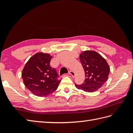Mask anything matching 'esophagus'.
Masks as SVG:
<instances>
[{
	"label": "esophagus",
	"mask_w": 133,
	"mask_h": 133,
	"mask_svg": "<svg viewBox=\"0 0 133 133\" xmlns=\"http://www.w3.org/2000/svg\"><path fill=\"white\" fill-rule=\"evenodd\" d=\"M69 74L71 75L72 77H75V73H74V72L71 71V70H70V71H69Z\"/></svg>",
	"instance_id": "esophagus-1"
}]
</instances>
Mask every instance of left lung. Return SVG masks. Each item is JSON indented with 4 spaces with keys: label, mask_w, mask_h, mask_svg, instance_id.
<instances>
[{
    "label": "left lung",
    "mask_w": 133,
    "mask_h": 133,
    "mask_svg": "<svg viewBox=\"0 0 133 133\" xmlns=\"http://www.w3.org/2000/svg\"><path fill=\"white\" fill-rule=\"evenodd\" d=\"M85 72L84 82L78 85L77 89L86 92H94L103 86L108 79L110 67L106 61L94 51H85L79 56Z\"/></svg>",
    "instance_id": "8db88e82"
}]
</instances>
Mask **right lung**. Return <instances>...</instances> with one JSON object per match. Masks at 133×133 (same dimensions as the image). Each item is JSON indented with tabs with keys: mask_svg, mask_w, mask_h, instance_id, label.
Returning a JSON list of instances; mask_svg holds the SVG:
<instances>
[{
	"mask_svg": "<svg viewBox=\"0 0 133 133\" xmlns=\"http://www.w3.org/2000/svg\"><path fill=\"white\" fill-rule=\"evenodd\" d=\"M51 58L48 54L36 53L30 58L22 71L24 85L35 95H49L57 89L61 82L55 69L50 66Z\"/></svg>",
	"mask_w": 133,
	"mask_h": 133,
	"instance_id": "right-lung-1",
	"label": "right lung"
}]
</instances>
